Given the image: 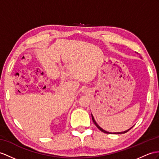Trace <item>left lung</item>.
I'll use <instances>...</instances> for the list:
<instances>
[{"instance_id": "1", "label": "left lung", "mask_w": 159, "mask_h": 159, "mask_svg": "<svg viewBox=\"0 0 159 159\" xmlns=\"http://www.w3.org/2000/svg\"><path fill=\"white\" fill-rule=\"evenodd\" d=\"M137 54H138V52H136ZM92 121H93V122H94V124L96 125V126L98 127V128L101 131H102V132H104V133H106V134H113V133H111V132H109V131H105V130H104L103 129H102L101 127H100L98 124H97V123L96 122V121L94 120V117H93V115H92ZM130 129H131V127ZM130 129H127V130H126V131H122V132H115V133H113L114 134H125V133H126V132H127V131H128Z\"/></svg>"}]
</instances>
